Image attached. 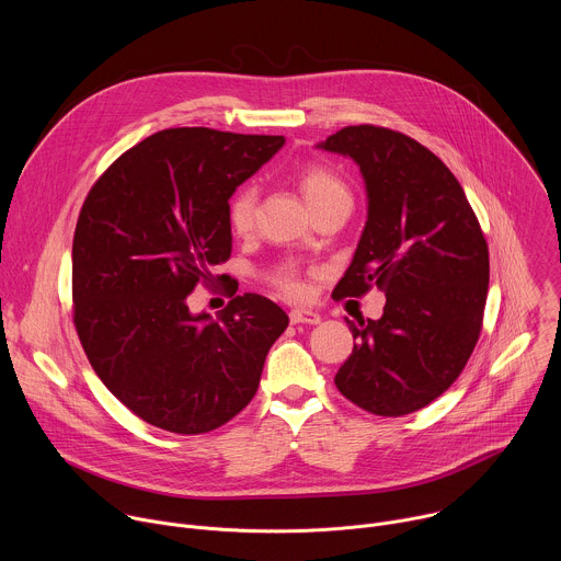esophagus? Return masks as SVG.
Masks as SVG:
<instances>
[{
    "instance_id": "obj_1",
    "label": "esophagus",
    "mask_w": 561,
    "mask_h": 561,
    "mask_svg": "<svg viewBox=\"0 0 561 561\" xmlns=\"http://www.w3.org/2000/svg\"><path fill=\"white\" fill-rule=\"evenodd\" d=\"M290 324H319V317L317 312H312V310H306V308H295V310H290Z\"/></svg>"
}]
</instances>
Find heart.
Instances as JSON below:
<instances>
[{"mask_svg": "<svg viewBox=\"0 0 561 561\" xmlns=\"http://www.w3.org/2000/svg\"><path fill=\"white\" fill-rule=\"evenodd\" d=\"M297 182L310 208L319 206L335 195H348V188L342 182V178H337L331 169L322 164H306L299 171ZM255 210H257L255 186H242L239 191H234V195L228 199V206H226L228 228L234 234H249L255 226ZM268 282L273 288H277L286 297H301L306 290L299 268L293 264H279L277 268H273L268 275Z\"/></svg>", "mask_w": 561, "mask_h": 561, "instance_id": "obj_1", "label": "heart"}]
</instances>
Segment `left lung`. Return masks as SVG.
<instances>
[{
  "label": "left lung",
  "instance_id": "obj_1",
  "mask_svg": "<svg viewBox=\"0 0 561 561\" xmlns=\"http://www.w3.org/2000/svg\"><path fill=\"white\" fill-rule=\"evenodd\" d=\"M322 148L353 157L368 193V221L333 295L386 293L379 319H346L357 344L335 386L366 413L402 417L448 390L474 351L489 293L486 237L457 178L417 139L359 124Z\"/></svg>",
  "mask_w": 561,
  "mask_h": 561
}]
</instances>
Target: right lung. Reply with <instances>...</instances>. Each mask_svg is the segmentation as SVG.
<instances>
[{
  "mask_svg": "<svg viewBox=\"0 0 561 561\" xmlns=\"http://www.w3.org/2000/svg\"><path fill=\"white\" fill-rule=\"evenodd\" d=\"M282 146V135L159 130L122 152L79 210L72 324L104 386L150 426L210 433L257 392L288 314L244 293L213 322L188 297L224 279L213 268L232 249L228 199Z\"/></svg>",
  "mask_w": 561,
  "mask_h": 561,
  "instance_id": "add662e5",
  "label": "right lung"
}]
</instances>
